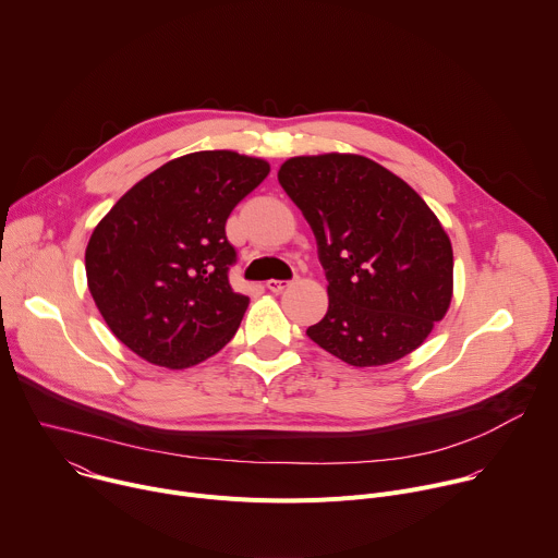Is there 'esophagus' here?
<instances>
[{"mask_svg":"<svg viewBox=\"0 0 558 558\" xmlns=\"http://www.w3.org/2000/svg\"><path fill=\"white\" fill-rule=\"evenodd\" d=\"M287 284H289L287 280H274V278H271V280H267V289H269L271 293H280Z\"/></svg>","mask_w":558,"mask_h":558,"instance_id":"esophagus-1","label":"esophagus"}]
</instances>
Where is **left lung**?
Instances as JSON below:
<instances>
[{"label":"left lung","mask_w":558,"mask_h":558,"mask_svg":"<svg viewBox=\"0 0 558 558\" xmlns=\"http://www.w3.org/2000/svg\"><path fill=\"white\" fill-rule=\"evenodd\" d=\"M278 181L329 280V311L306 336L351 366L415 351L452 298V247L422 196L357 154L289 158Z\"/></svg>","instance_id":"obj_1"}]
</instances>
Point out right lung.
Wrapping results in <instances>:
<instances>
[{"mask_svg":"<svg viewBox=\"0 0 558 558\" xmlns=\"http://www.w3.org/2000/svg\"><path fill=\"white\" fill-rule=\"evenodd\" d=\"M269 174L260 158L194 151L138 181L86 250L90 293L110 331L143 360L187 368L218 353L250 298L229 284L225 222Z\"/></svg>","mask_w":558,"mask_h":558,"instance_id":"1","label":"right lung"}]
</instances>
